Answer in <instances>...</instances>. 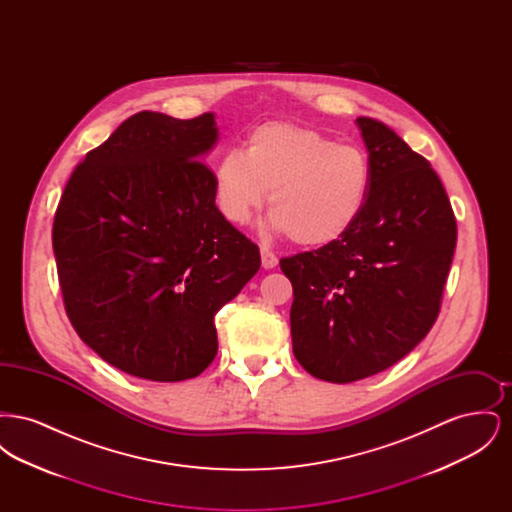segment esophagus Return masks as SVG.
Masks as SVG:
<instances>
[{
    "instance_id": "esophagus-1",
    "label": "esophagus",
    "mask_w": 512,
    "mask_h": 512,
    "mask_svg": "<svg viewBox=\"0 0 512 512\" xmlns=\"http://www.w3.org/2000/svg\"><path fill=\"white\" fill-rule=\"evenodd\" d=\"M261 263L265 268H274L278 265V257L268 247H261Z\"/></svg>"
}]
</instances>
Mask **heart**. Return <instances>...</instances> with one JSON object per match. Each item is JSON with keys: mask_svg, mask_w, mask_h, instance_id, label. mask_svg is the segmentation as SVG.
Returning a JSON list of instances; mask_svg holds the SVG:
<instances>
[{"mask_svg": "<svg viewBox=\"0 0 512 512\" xmlns=\"http://www.w3.org/2000/svg\"><path fill=\"white\" fill-rule=\"evenodd\" d=\"M372 188L370 159L361 147L338 144L307 124L255 126L240 149L226 151L215 169L220 213L245 224L270 190V226L301 247L345 238L365 213Z\"/></svg>", "mask_w": 512, "mask_h": 512, "instance_id": "b5f03b06", "label": "heart"}]
</instances>
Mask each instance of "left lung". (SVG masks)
Masks as SVG:
<instances>
[{"mask_svg": "<svg viewBox=\"0 0 512 512\" xmlns=\"http://www.w3.org/2000/svg\"><path fill=\"white\" fill-rule=\"evenodd\" d=\"M357 124L372 167L363 217L340 242L280 259L293 286V355L334 384L378 374L424 340L457 245L432 165L384 122Z\"/></svg>", "mask_w": 512, "mask_h": 512, "instance_id": "8db88e82", "label": "left lung"}]
</instances>
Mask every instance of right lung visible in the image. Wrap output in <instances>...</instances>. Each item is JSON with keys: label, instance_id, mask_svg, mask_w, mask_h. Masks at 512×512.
I'll use <instances>...</instances> for the list:
<instances>
[{"label": "right lung", "instance_id": "add662e5", "mask_svg": "<svg viewBox=\"0 0 512 512\" xmlns=\"http://www.w3.org/2000/svg\"><path fill=\"white\" fill-rule=\"evenodd\" d=\"M217 134L213 113H136L88 151L59 199L53 253L67 317L130 376L201 374L219 349L213 318L261 267L199 161Z\"/></svg>", "mask_w": 512, "mask_h": 512}]
</instances>
